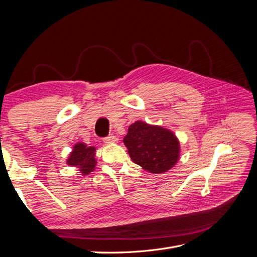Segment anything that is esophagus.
<instances>
[{
  "label": "esophagus",
  "instance_id": "1",
  "mask_svg": "<svg viewBox=\"0 0 257 257\" xmlns=\"http://www.w3.org/2000/svg\"><path fill=\"white\" fill-rule=\"evenodd\" d=\"M104 143L105 144H113L115 141H116V138L113 136V135H109V136H107V137H105L104 139Z\"/></svg>",
  "mask_w": 257,
  "mask_h": 257
}]
</instances>
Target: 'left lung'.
<instances>
[{"label":"left lung","instance_id":"8db88e82","mask_svg":"<svg viewBox=\"0 0 257 257\" xmlns=\"http://www.w3.org/2000/svg\"><path fill=\"white\" fill-rule=\"evenodd\" d=\"M123 143L132 161L151 174L167 172L180 158V144L173 132L144 121L131 124Z\"/></svg>","mask_w":257,"mask_h":257}]
</instances>
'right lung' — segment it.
Masks as SVG:
<instances>
[{"instance_id": "add662e5", "label": "right lung", "mask_w": 257, "mask_h": 257, "mask_svg": "<svg viewBox=\"0 0 257 257\" xmlns=\"http://www.w3.org/2000/svg\"><path fill=\"white\" fill-rule=\"evenodd\" d=\"M95 151L94 147H88L83 143H77L66 160L67 165L77 167L82 176H87L95 169L97 163Z\"/></svg>"}]
</instances>
